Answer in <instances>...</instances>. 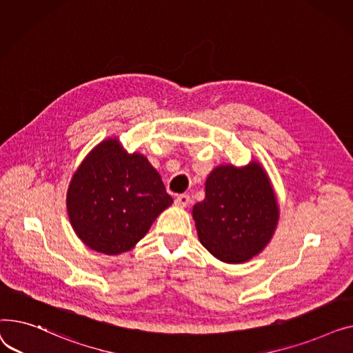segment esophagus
<instances>
[{
  "label": "esophagus",
  "instance_id": "34e87169",
  "mask_svg": "<svg viewBox=\"0 0 353 353\" xmlns=\"http://www.w3.org/2000/svg\"><path fill=\"white\" fill-rule=\"evenodd\" d=\"M190 202H191V198H190V195H186V194L178 195L176 199H175V203L178 206H181V208H186V206L190 205Z\"/></svg>",
  "mask_w": 353,
  "mask_h": 353
}]
</instances>
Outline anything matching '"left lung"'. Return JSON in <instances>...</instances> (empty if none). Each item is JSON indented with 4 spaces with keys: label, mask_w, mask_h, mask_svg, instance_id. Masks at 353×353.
<instances>
[{
    "label": "left lung",
    "mask_w": 353,
    "mask_h": 353,
    "mask_svg": "<svg viewBox=\"0 0 353 353\" xmlns=\"http://www.w3.org/2000/svg\"><path fill=\"white\" fill-rule=\"evenodd\" d=\"M192 216L201 243L225 263H243L261 254L279 221L274 186L258 161L214 168L205 182V199Z\"/></svg>",
    "instance_id": "obj_1"
}]
</instances>
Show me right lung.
I'll list each match as a JSON object with an SVG mask.
<instances>
[{
	"mask_svg": "<svg viewBox=\"0 0 353 353\" xmlns=\"http://www.w3.org/2000/svg\"><path fill=\"white\" fill-rule=\"evenodd\" d=\"M172 202L147 157L127 152L118 138L103 139L91 150L67 192L77 236L105 255L132 250Z\"/></svg>",
	"mask_w": 353,
	"mask_h": 353,
	"instance_id": "add662e5",
	"label": "right lung"
}]
</instances>
